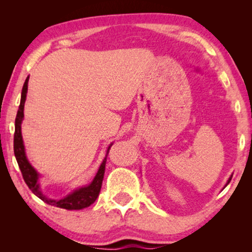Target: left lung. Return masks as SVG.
Returning a JSON list of instances; mask_svg holds the SVG:
<instances>
[{
  "mask_svg": "<svg viewBox=\"0 0 252 252\" xmlns=\"http://www.w3.org/2000/svg\"><path fill=\"white\" fill-rule=\"evenodd\" d=\"M231 178H232V177H230V178L228 179V181H227V183H225V186H224L223 188H225V187H227V186L229 185V182H230V181H231Z\"/></svg>",
  "mask_w": 252,
  "mask_h": 252,
  "instance_id": "left-lung-1",
  "label": "left lung"
}]
</instances>
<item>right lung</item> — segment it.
<instances>
[{"mask_svg":"<svg viewBox=\"0 0 252 252\" xmlns=\"http://www.w3.org/2000/svg\"><path fill=\"white\" fill-rule=\"evenodd\" d=\"M29 78L30 76H28L27 80H25V82L23 84L22 93H21V102L18 110V114H16V118H15V132H14V155L16 158V161H18L21 172H22L24 181L30 188V190H31L37 198L43 200L45 203L51 204V206L66 209V210H80V209L91 206V204L95 201L97 195L100 193L102 181H103V177H104L106 157H108L110 148L113 143H111L108 147V149H106L105 158L103 159V161H102L100 168L97 170L95 177L93 178V180L91 181L90 185L78 188V189H74L62 199H50L46 197V195L42 192L41 186L39 182L41 174L32 167V164L30 163V161L28 160L27 153H25L23 138H22V131H21L22 121L24 119V103H25V100H27Z\"/></svg>","mask_w":252,"mask_h":252,"instance_id":"add662e5","label":"right lung"}]
</instances>
